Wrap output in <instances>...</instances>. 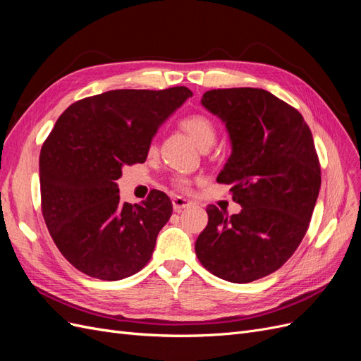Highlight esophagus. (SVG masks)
Wrapping results in <instances>:
<instances>
[{
  "instance_id": "esophagus-1",
  "label": "esophagus",
  "mask_w": 361,
  "mask_h": 361,
  "mask_svg": "<svg viewBox=\"0 0 361 361\" xmlns=\"http://www.w3.org/2000/svg\"><path fill=\"white\" fill-rule=\"evenodd\" d=\"M191 206V202L190 200H187V199H183V197H174L173 199V209H174V212H182L183 209H187V207H190Z\"/></svg>"
}]
</instances>
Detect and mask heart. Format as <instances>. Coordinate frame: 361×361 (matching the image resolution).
<instances>
[{"mask_svg":"<svg viewBox=\"0 0 361 361\" xmlns=\"http://www.w3.org/2000/svg\"><path fill=\"white\" fill-rule=\"evenodd\" d=\"M180 128L187 133L191 140L197 145L202 150L211 147L216 138V128L212 120L204 114H191L180 120ZM176 183L180 188L187 187V180L178 178Z\"/></svg>","mask_w":361,"mask_h":361,"instance_id":"obj_1","label":"heart"}]
</instances>
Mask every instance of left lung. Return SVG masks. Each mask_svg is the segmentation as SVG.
I'll use <instances>...</instances> for the list:
<instances>
[{
    "mask_svg": "<svg viewBox=\"0 0 361 361\" xmlns=\"http://www.w3.org/2000/svg\"><path fill=\"white\" fill-rule=\"evenodd\" d=\"M202 105L226 125L232 154L216 182L231 185L241 212L211 204L195 255L214 276L248 283L277 271L307 232L321 167L302 116L264 89L206 92Z\"/></svg>",
    "mask_w": 361,
    "mask_h": 361,
    "instance_id": "obj_1",
    "label": "left lung"
}]
</instances>
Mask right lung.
Here are the masks:
<instances>
[{
    "label": "right lung",
    "mask_w": 361,
    "mask_h": 361,
    "mask_svg": "<svg viewBox=\"0 0 361 361\" xmlns=\"http://www.w3.org/2000/svg\"><path fill=\"white\" fill-rule=\"evenodd\" d=\"M192 96L187 87L110 90L72 104L40 150L42 212L71 264L101 280H122L150 260L173 212L167 194L120 200L122 169L145 162L159 126Z\"/></svg>",
    "instance_id": "1"
}]
</instances>
